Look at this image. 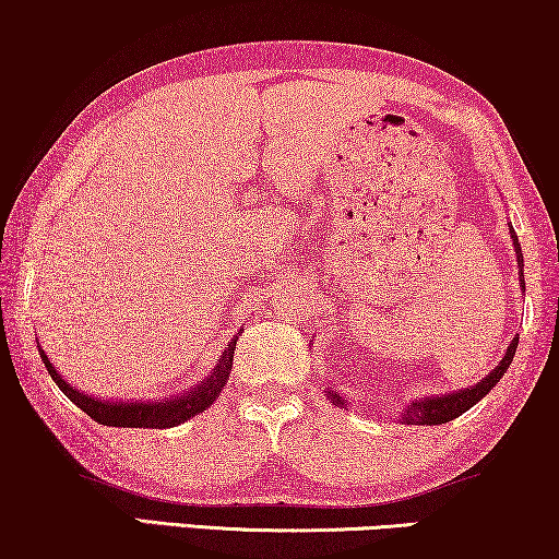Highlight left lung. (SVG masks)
<instances>
[{
  "label": "left lung",
  "mask_w": 559,
  "mask_h": 559,
  "mask_svg": "<svg viewBox=\"0 0 559 559\" xmlns=\"http://www.w3.org/2000/svg\"><path fill=\"white\" fill-rule=\"evenodd\" d=\"M511 241H514V251H516V264H519V287L524 289V257H522V243H519L516 234L511 231ZM516 346H519V338H514L509 343L507 348V356L501 358V364L496 366V369L488 373L486 379H480L476 386L471 389H457V392H450V394H442V396H425V400L419 402H409V407L402 412V419L407 425H442V423H450V419L461 417L463 412H468L473 404L484 400V396L491 392V389L499 384V379L507 373V369L514 361V354H516ZM331 394V400L338 404H346L343 402V396L338 392H328Z\"/></svg>",
  "instance_id": "left-lung-1"
}]
</instances>
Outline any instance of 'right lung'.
<instances>
[{"label": "right lung", "instance_id": "add662e5", "mask_svg": "<svg viewBox=\"0 0 559 559\" xmlns=\"http://www.w3.org/2000/svg\"><path fill=\"white\" fill-rule=\"evenodd\" d=\"M40 348V346H37ZM234 350H236V338L228 343L224 356L218 358L216 369L211 371L209 379H203L201 384L188 389L186 394L175 396V400H159V402H106L96 400V396H88L73 389L68 381L56 371V366L48 361L45 350H40V358L45 369L56 381L60 392H63L68 400L86 412L91 419L96 423L109 425V427H150V430H165V427H175L180 423H188L190 417H195L198 412L211 407L216 402V396L224 392L228 373H231L234 364Z\"/></svg>", "mask_w": 559, "mask_h": 559}]
</instances>
